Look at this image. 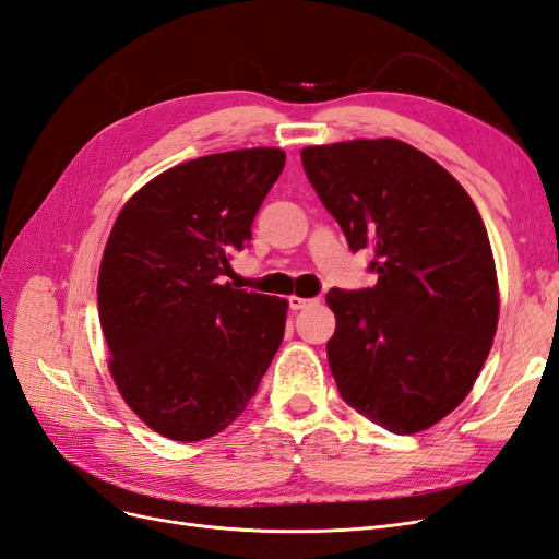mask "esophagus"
Instances as JSON below:
<instances>
[{"instance_id":"obj_1","label":"esophagus","mask_w":559,"mask_h":559,"mask_svg":"<svg viewBox=\"0 0 559 559\" xmlns=\"http://www.w3.org/2000/svg\"><path fill=\"white\" fill-rule=\"evenodd\" d=\"M314 302H317L314 298H298V296H292V298H289V308L298 312V310H308L310 306H314Z\"/></svg>"}]
</instances>
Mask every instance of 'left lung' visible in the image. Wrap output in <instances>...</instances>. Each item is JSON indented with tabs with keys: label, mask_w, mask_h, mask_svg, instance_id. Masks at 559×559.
<instances>
[{
	"label": "left lung",
	"mask_w": 559,
	"mask_h": 559,
	"mask_svg": "<svg viewBox=\"0 0 559 559\" xmlns=\"http://www.w3.org/2000/svg\"><path fill=\"white\" fill-rule=\"evenodd\" d=\"M300 160L349 249L376 253V286L326 294L337 392L386 431H425L492 349L499 286L483 218L445 167L399 140L308 146Z\"/></svg>",
	"instance_id": "left-lung-1"
}]
</instances>
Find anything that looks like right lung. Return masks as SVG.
<instances>
[{
  "label": "right lung",
  "mask_w": 559,
  "mask_h": 559,
  "mask_svg": "<svg viewBox=\"0 0 559 559\" xmlns=\"http://www.w3.org/2000/svg\"><path fill=\"white\" fill-rule=\"evenodd\" d=\"M284 160L282 148H240L181 163L111 228L97 277L109 370L144 425L173 441L224 431L282 345L286 300L224 275Z\"/></svg>",
  "instance_id": "obj_1"
}]
</instances>
